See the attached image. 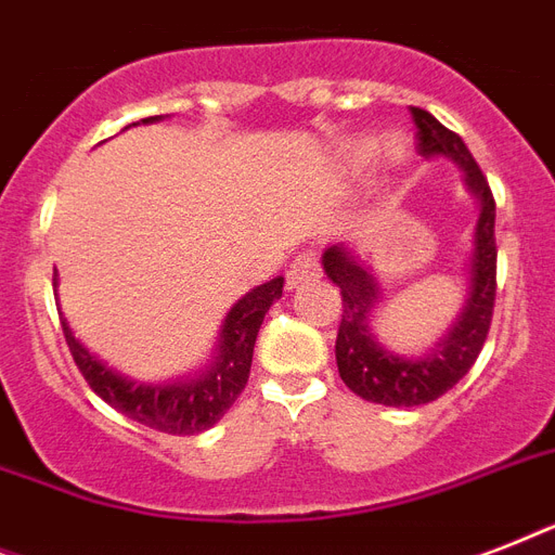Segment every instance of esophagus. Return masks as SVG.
<instances>
[{"instance_id":"1","label":"esophagus","mask_w":555,"mask_h":555,"mask_svg":"<svg viewBox=\"0 0 555 555\" xmlns=\"http://www.w3.org/2000/svg\"><path fill=\"white\" fill-rule=\"evenodd\" d=\"M322 273V264H320V256L317 253H299L287 270V287H299L305 282H313V279H320Z\"/></svg>"}]
</instances>
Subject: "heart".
Listing matches in <instances>:
<instances>
[{
    "instance_id": "heart-1",
    "label": "heart",
    "mask_w": 555,
    "mask_h": 555,
    "mask_svg": "<svg viewBox=\"0 0 555 555\" xmlns=\"http://www.w3.org/2000/svg\"><path fill=\"white\" fill-rule=\"evenodd\" d=\"M383 150L386 152V158L397 160V158H403V150H405V143L400 134H388L386 141L379 143V141H363V143H357V150H354V164H369L377 152Z\"/></svg>"
}]
</instances>
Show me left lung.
<instances>
[{
  "label": "left lung",
  "mask_w": 555,
  "mask_h": 555,
  "mask_svg": "<svg viewBox=\"0 0 555 555\" xmlns=\"http://www.w3.org/2000/svg\"><path fill=\"white\" fill-rule=\"evenodd\" d=\"M417 126V152L447 155L461 164L466 186L475 192L481 204L478 224H475L473 259H469V296L464 313L457 317L447 339L423 360H405L371 337V308L377 302L379 287L371 268L348 253V247L334 244L322 256L325 273L343 294V322L337 331V369L339 377L354 395L369 403L383 405H423L447 395L466 371L473 369L481 354L487 334H490L492 308H495V198L483 178L481 167L475 164L473 152L452 129L435 120L426 108H409Z\"/></svg>",
  "instance_id": "obj_1"
}]
</instances>
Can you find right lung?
<instances>
[{"label": "right lung", "instance_id": "right-lung-1", "mask_svg": "<svg viewBox=\"0 0 555 555\" xmlns=\"http://www.w3.org/2000/svg\"><path fill=\"white\" fill-rule=\"evenodd\" d=\"M160 115L146 117L143 124L158 120ZM285 279L279 276L268 285H259L253 294L233 305L227 313L221 339H218V357L207 374L184 383H169V386H141L132 379L120 377L115 371L103 365L94 354L74 339L68 322L63 320V334L72 351L74 363L80 369L94 391L126 417L143 423L155 431L167 435H198V431L216 426L227 414V409L238 400L247 386L253 363V346L259 337L264 313L270 305L282 296Z\"/></svg>", "mask_w": 555, "mask_h": 555}]
</instances>
